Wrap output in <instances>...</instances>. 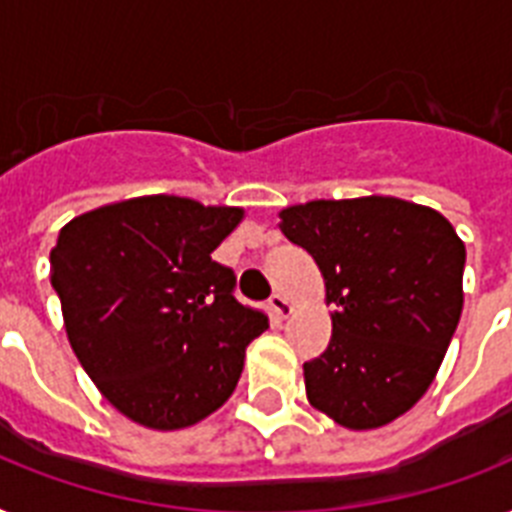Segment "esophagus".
I'll return each instance as SVG.
<instances>
[{
  "label": "esophagus",
  "instance_id": "obj_1",
  "mask_svg": "<svg viewBox=\"0 0 512 512\" xmlns=\"http://www.w3.org/2000/svg\"><path fill=\"white\" fill-rule=\"evenodd\" d=\"M268 305H271V311L276 319H287L289 313H292V303H289L284 295H279V292H273L271 300H268Z\"/></svg>",
  "mask_w": 512,
  "mask_h": 512
}]
</instances>
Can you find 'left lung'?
I'll list each match as a JSON object with an SVG mask.
<instances>
[{"instance_id":"1","label":"left lung","mask_w":512,"mask_h":512,"mask_svg":"<svg viewBox=\"0 0 512 512\" xmlns=\"http://www.w3.org/2000/svg\"><path fill=\"white\" fill-rule=\"evenodd\" d=\"M281 233L316 260L332 340L305 393L350 430L380 428L430 388L462 313L465 244L444 215L393 196L308 201Z\"/></svg>"}]
</instances>
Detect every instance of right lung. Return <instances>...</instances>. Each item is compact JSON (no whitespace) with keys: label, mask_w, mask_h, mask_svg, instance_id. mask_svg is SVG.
<instances>
[{"label":"right lung","mask_w":512,"mask_h":512,"mask_svg":"<svg viewBox=\"0 0 512 512\" xmlns=\"http://www.w3.org/2000/svg\"><path fill=\"white\" fill-rule=\"evenodd\" d=\"M241 209L140 196L92 209L50 252L68 340L100 393L130 420L188 428L228 401L268 316L233 297L212 260Z\"/></svg>","instance_id":"1"}]
</instances>
